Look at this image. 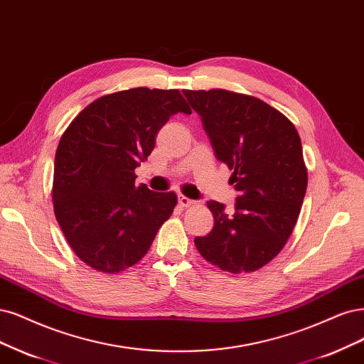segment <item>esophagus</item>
Segmentation results:
<instances>
[{
  "label": "esophagus",
  "mask_w": 364,
  "mask_h": 364,
  "mask_svg": "<svg viewBox=\"0 0 364 364\" xmlns=\"http://www.w3.org/2000/svg\"><path fill=\"white\" fill-rule=\"evenodd\" d=\"M178 202H179V205H181L182 208H190V206H193V205L196 203L194 200L188 198V197H185V196H178Z\"/></svg>",
  "instance_id": "1"
}]
</instances>
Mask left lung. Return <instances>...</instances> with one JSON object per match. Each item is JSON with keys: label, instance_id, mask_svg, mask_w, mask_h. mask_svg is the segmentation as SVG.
<instances>
[{"label": "left lung", "instance_id": "obj_1", "mask_svg": "<svg viewBox=\"0 0 364 364\" xmlns=\"http://www.w3.org/2000/svg\"><path fill=\"white\" fill-rule=\"evenodd\" d=\"M183 95L240 191L233 214L208 202L214 228L194 244L223 271H257L282 252L301 210L307 190L301 140L289 119L255 96L221 89Z\"/></svg>", "mask_w": 364, "mask_h": 364}]
</instances>
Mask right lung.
I'll use <instances>...</instances> for the list:
<instances>
[{"instance_id": "obj_1", "label": "right lung", "mask_w": 364, "mask_h": 364, "mask_svg": "<svg viewBox=\"0 0 364 364\" xmlns=\"http://www.w3.org/2000/svg\"><path fill=\"white\" fill-rule=\"evenodd\" d=\"M176 112L191 114L179 90L136 87L96 99L61 135L54 212L68 244L89 267L108 274L134 267L173 214L176 194L136 186L135 168Z\"/></svg>"}]
</instances>
